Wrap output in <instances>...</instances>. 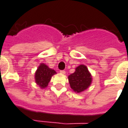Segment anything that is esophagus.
<instances>
[{
  "label": "esophagus",
  "mask_w": 128,
  "mask_h": 128,
  "mask_svg": "<svg viewBox=\"0 0 128 128\" xmlns=\"http://www.w3.org/2000/svg\"><path fill=\"white\" fill-rule=\"evenodd\" d=\"M60 74H65V70H60Z\"/></svg>",
  "instance_id": "1"
}]
</instances>
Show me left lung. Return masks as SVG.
<instances>
[{"label":"left lung","instance_id":"1","mask_svg":"<svg viewBox=\"0 0 128 128\" xmlns=\"http://www.w3.org/2000/svg\"><path fill=\"white\" fill-rule=\"evenodd\" d=\"M71 88L76 93H81L91 85L92 76L85 65H80L68 76Z\"/></svg>","mask_w":128,"mask_h":128}]
</instances>
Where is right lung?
<instances>
[{
    "label": "right lung",
    "mask_w": 128,
    "mask_h": 128,
    "mask_svg": "<svg viewBox=\"0 0 128 128\" xmlns=\"http://www.w3.org/2000/svg\"><path fill=\"white\" fill-rule=\"evenodd\" d=\"M56 74V72L54 70L49 68L44 63H41L35 72V82L40 88H46L50 82L52 76Z\"/></svg>",
    "instance_id": "obj_1"
}]
</instances>
